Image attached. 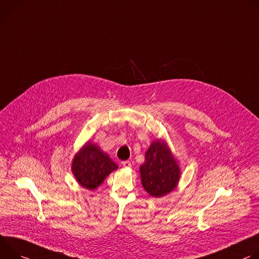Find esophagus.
<instances>
[{
  "label": "esophagus",
  "instance_id": "34e87169",
  "mask_svg": "<svg viewBox=\"0 0 259 259\" xmlns=\"http://www.w3.org/2000/svg\"><path fill=\"white\" fill-rule=\"evenodd\" d=\"M121 163H122V165H123L124 167H131V166H132V162H131L130 160H125V161H122Z\"/></svg>",
  "mask_w": 259,
  "mask_h": 259
}]
</instances>
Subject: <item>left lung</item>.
<instances>
[{
    "mask_svg": "<svg viewBox=\"0 0 259 259\" xmlns=\"http://www.w3.org/2000/svg\"><path fill=\"white\" fill-rule=\"evenodd\" d=\"M141 182L154 197L173 191L180 179V167L166 143L155 140L145 154V162L140 166Z\"/></svg>",
    "mask_w": 259,
    "mask_h": 259,
    "instance_id": "1",
    "label": "left lung"
}]
</instances>
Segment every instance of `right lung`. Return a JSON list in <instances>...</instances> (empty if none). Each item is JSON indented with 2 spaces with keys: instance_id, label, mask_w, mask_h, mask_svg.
Here are the masks:
<instances>
[{
  "instance_id": "right-lung-1",
  "label": "right lung",
  "mask_w": 259,
  "mask_h": 259,
  "mask_svg": "<svg viewBox=\"0 0 259 259\" xmlns=\"http://www.w3.org/2000/svg\"><path fill=\"white\" fill-rule=\"evenodd\" d=\"M118 165L99 146L88 142L76 153L72 162V171L77 182L84 188L94 190Z\"/></svg>"
}]
</instances>
